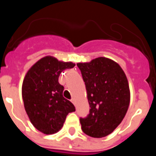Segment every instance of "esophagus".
<instances>
[{
  "mask_svg": "<svg viewBox=\"0 0 156 156\" xmlns=\"http://www.w3.org/2000/svg\"><path fill=\"white\" fill-rule=\"evenodd\" d=\"M71 102H72V103H73V105H75V103H76V102H75L74 98H72Z\"/></svg>",
  "mask_w": 156,
  "mask_h": 156,
  "instance_id": "1",
  "label": "esophagus"
}]
</instances>
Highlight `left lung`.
<instances>
[{
	"label": "left lung",
	"instance_id": "8db88e82",
	"mask_svg": "<svg viewBox=\"0 0 156 156\" xmlns=\"http://www.w3.org/2000/svg\"><path fill=\"white\" fill-rule=\"evenodd\" d=\"M77 66L85 83L90 107L89 114L80 118L82 130L91 137H105L127 113L130 93L126 75L117 62L103 57Z\"/></svg>",
	"mask_w": 156,
	"mask_h": 156
}]
</instances>
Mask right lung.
I'll list each match as a JSON object with an SVG mask.
<instances>
[{"instance_id":"1","label":"right lung","mask_w":156,"mask_h":156,"mask_svg":"<svg viewBox=\"0 0 156 156\" xmlns=\"http://www.w3.org/2000/svg\"><path fill=\"white\" fill-rule=\"evenodd\" d=\"M75 66L47 56L27 73L22 83V98L27 114L33 126L43 134L60 130L74 105L62 96L64 87L58 83L62 72Z\"/></svg>"}]
</instances>
